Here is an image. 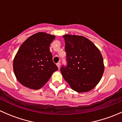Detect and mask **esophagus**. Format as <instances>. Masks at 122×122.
Here are the masks:
<instances>
[{"mask_svg": "<svg viewBox=\"0 0 122 122\" xmlns=\"http://www.w3.org/2000/svg\"><path fill=\"white\" fill-rule=\"evenodd\" d=\"M56 66H57L58 68V69H60V62H58L57 64H56Z\"/></svg>", "mask_w": 122, "mask_h": 122, "instance_id": "1", "label": "esophagus"}]
</instances>
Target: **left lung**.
Masks as SVG:
<instances>
[{
  "label": "left lung",
  "mask_w": 122,
  "mask_h": 122,
  "mask_svg": "<svg viewBox=\"0 0 122 122\" xmlns=\"http://www.w3.org/2000/svg\"><path fill=\"white\" fill-rule=\"evenodd\" d=\"M63 38L67 61V66L61 68L63 78L78 93L92 90L99 83L104 72L100 51L83 36L66 34Z\"/></svg>",
  "instance_id": "left-lung-1"
}]
</instances>
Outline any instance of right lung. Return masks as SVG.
I'll list each match as a JSON object with an SVG mask.
<instances>
[{
    "label": "right lung",
    "instance_id": "right-lung-1",
    "mask_svg": "<svg viewBox=\"0 0 122 122\" xmlns=\"http://www.w3.org/2000/svg\"><path fill=\"white\" fill-rule=\"evenodd\" d=\"M55 38L40 32L29 36L20 45L13 60V68L16 79L25 87L39 89L58 70L50 50Z\"/></svg>",
    "mask_w": 122,
    "mask_h": 122
}]
</instances>
